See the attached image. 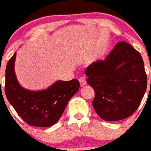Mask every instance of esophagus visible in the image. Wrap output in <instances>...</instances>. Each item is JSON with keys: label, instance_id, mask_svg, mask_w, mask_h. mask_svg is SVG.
<instances>
[{"label": "esophagus", "instance_id": "34e87169", "mask_svg": "<svg viewBox=\"0 0 151 151\" xmlns=\"http://www.w3.org/2000/svg\"><path fill=\"white\" fill-rule=\"evenodd\" d=\"M79 82H80V84L81 86H83L86 85V78L84 77H81L80 78L78 79Z\"/></svg>", "mask_w": 151, "mask_h": 151}]
</instances>
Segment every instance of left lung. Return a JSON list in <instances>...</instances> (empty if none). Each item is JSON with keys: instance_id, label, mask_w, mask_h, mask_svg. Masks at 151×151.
I'll return each mask as SVG.
<instances>
[{"instance_id": "obj_1", "label": "left lung", "mask_w": 151, "mask_h": 151, "mask_svg": "<svg viewBox=\"0 0 151 151\" xmlns=\"http://www.w3.org/2000/svg\"><path fill=\"white\" fill-rule=\"evenodd\" d=\"M95 92L92 101L105 121H118L137 110L147 88V76L140 54L125 42H118L104 60L92 63L85 72Z\"/></svg>"}]
</instances>
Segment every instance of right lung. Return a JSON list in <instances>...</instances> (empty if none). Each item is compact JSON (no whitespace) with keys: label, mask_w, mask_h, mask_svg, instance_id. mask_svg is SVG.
<instances>
[{"label":"right lung","mask_w":151,"mask_h":151,"mask_svg":"<svg viewBox=\"0 0 151 151\" xmlns=\"http://www.w3.org/2000/svg\"><path fill=\"white\" fill-rule=\"evenodd\" d=\"M17 52L6 68L5 92L8 101L27 124L35 127H50L59 120L69 100L79 90L77 79L58 81L47 88L32 91L20 85L15 73Z\"/></svg>","instance_id":"add662e5"}]
</instances>
